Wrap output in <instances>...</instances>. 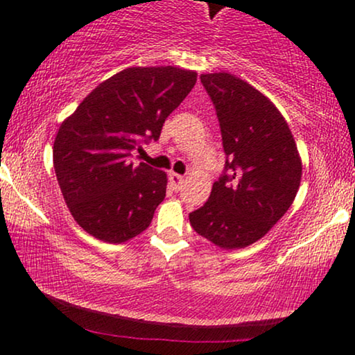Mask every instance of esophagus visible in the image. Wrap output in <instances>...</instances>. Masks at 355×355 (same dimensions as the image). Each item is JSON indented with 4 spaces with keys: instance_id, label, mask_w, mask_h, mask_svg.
I'll use <instances>...</instances> for the list:
<instances>
[{
    "instance_id": "1",
    "label": "esophagus",
    "mask_w": 355,
    "mask_h": 355,
    "mask_svg": "<svg viewBox=\"0 0 355 355\" xmlns=\"http://www.w3.org/2000/svg\"><path fill=\"white\" fill-rule=\"evenodd\" d=\"M169 182H171L173 191H179L184 184V176H181V174H178V173H171L169 174Z\"/></svg>"
}]
</instances>
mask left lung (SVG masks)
I'll use <instances>...</instances> for the list:
<instances>
[{"label": "left lung", "mask_w": 355, "mask_h": 355, "mask_svg": "<svg viewBox=\"0 0 355 355\" xmlns=\"http://www.w3.org/2000/svg\"><path fill=\"white\" fill-rule=\"evenodd\" d=\"M216 108L226 171L205 205L189 215L197 234L221 249L261 239L299 191L302 159L279 110L249 82L227 72L202 74Z\"/></svg>", "instance_id": "8db88e82"}]
</instances>
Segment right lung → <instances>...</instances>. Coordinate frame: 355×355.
Wrapping results in <instances>:
<instances>
[{"label":"right lung","mask_w":355,"mask_h":355,"mask_svg":"<svg viewBox=\"0 0 355 355\" xmlns=\"http://www.w3.org/2000/svg\"><path fill=\"white\" fill-rule=\"evenodd\" d=\"M197 82L174 66L128 67L96 85L62 121L53 166L71 215L82 230L121 244L147 230L166 196L168 178L130 152L158 140L163 123Z\"/></svg>","instance_id":"1"}]
</instances>
